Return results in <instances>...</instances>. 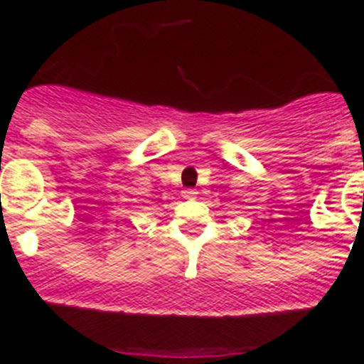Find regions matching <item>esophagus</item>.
Listing matches in <instances>:
<instances>
[{"label":"esophagus","instance_id":"1","mask_svg":"<svg viewBox=\"0 0 364 364\" xmlns=\"http://www.w3.org/2000/svg\"><path fill=\"white\" fill-rule=\"evenodd\" d=\"M181 198L183 199H196L198 198V192H196V190H183Z\"/></svg>","mask_w":364,"mask_h":364}]
</instances>
